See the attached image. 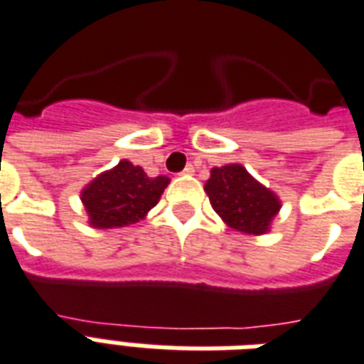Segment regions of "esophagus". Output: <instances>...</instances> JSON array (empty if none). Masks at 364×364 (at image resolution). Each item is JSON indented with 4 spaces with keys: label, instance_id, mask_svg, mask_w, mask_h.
<instances>
[{
    "label": "esophagus",
    "instance_id": "34e87169",
    "mask_svg": "<svg viewBox=\"0 0 364 364\" xmlns=\"http://www.w3.org/2000/svg\"><path fill=\"white\" fill-rule=\"evenodd\" d=\"M193 172H196V168H193L192 165H188L184 171H182V174H188V176H190V174H193Z\"/></svg>",
    "mask_w": 364,
    "mask_h": 364
}]
</instances>
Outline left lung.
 <instances>
[{
	"instance_id": "1",
	"label": "left lung",
	"mask_w": 364,
	"mask_h": 364,
	"mask_svg": "<svg viewBox=\"0 0 364 364\" xmlns=\"http://www.w3.org/2000/svg\"><path fill=\"white\" fill-rule=\"evenodd\" d=\"M213 209L232 230L261 236L270 230V224L282 207V201L270 188L245 171V166H215L205 182Z\"/></svg>"
}]
</instances>
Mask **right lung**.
Segmentation results:
<instances>
[{"label":"right lung","instance_id":"1","mask_svg":"<svg viewBox=\"0 0 364 364\" xmlns=\"http://www.w3.org/2000/svg\"><path fill=\"white\" fill-rule=\"evenodd\" d=\"M171 178L147 176L128 159L97 174L82 188L80 199L94 228H122L140 223L159 203Z\"/></svg>","mask_w":364,"mask_h":364}]
</instances>
